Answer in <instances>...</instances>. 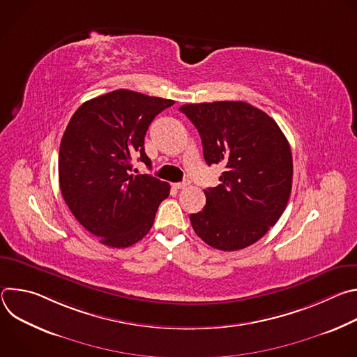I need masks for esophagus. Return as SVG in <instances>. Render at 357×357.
I'll return each mask as SVG.
<instances>
[{"mask_svg":"<svg viewBox=\"0 0 357 357\" xmlns=\"http://www.w3.org/2000/svg\"><path fill=\"white\" fill-rule=\"evenodd\" d=\"M190 185V181L189 179H185L183 182H179V183H175L174 186L176 188V189H186L188 186Z\"/></svg>","mask_w":357,"mask_h":357,"instance_id":"esophagus-1","label":"esophagus"}]
</instances>
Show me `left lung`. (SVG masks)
I'll return each instance as SVG.
<instances>
[{
    "label": "left lung",
    "mask_w": 357,
    "mask_h": 357,
    "mask_svg": "<svg viewBox=\"0 0 357 357\" xmlns=\"http://www.w3.org/2000/svg\"><path fill=\"white\" fill-rule=\"evenodd\" d=\"M196 127L208 165L223 164L220 185L190 215L195 233L213 248L236 251L260 240L281 218L292 188V154L278 124L244 101L179 109Z\"/></svg>",
    "instance_id": "1"
}]
</instances>
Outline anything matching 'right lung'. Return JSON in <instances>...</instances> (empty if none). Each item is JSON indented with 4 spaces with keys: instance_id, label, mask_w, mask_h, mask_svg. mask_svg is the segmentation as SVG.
I'll list each match as a JSON object with an SVG mask.
<instances>
[{
    "instance_id": "obj_1",
    "label": "right lung",
    "mask_w": 357,
    "mask_h": 357,
    "mask_svg": "<svg viewBox=\"0 0 357 357\" xmlns=\"http://www.w3.org/2000/svg\"><path fill=\"white\" fill-rule=\"evenodd\" d=\"M174 100L114 90L83 103L72 116L59 149L62 196L77 222L110 247L139 241L152 227L169 185L131 175V161L151 167L144 138L152 120Z\"/></svg>"
}]
</instances>
